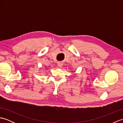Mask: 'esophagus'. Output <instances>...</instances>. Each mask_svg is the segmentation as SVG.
Returning <instances> with one entry per match:
<instances>
[{"instance_id":"1","label":"esophagus","mask_w":123,"mask_h":123,"mask_svg":"<svg viewBox=\"0 0 123 123\" xmlns=\"http://www.w3.org/2000/svg\"><path fill=\"white\" fill-rule=\"evenodd\" d=\"M62 65H63V64H62V63H61V62H59L58 64H57V66H58V67L60 68H61L62 67Z\"/></svg>"}]
</instances>
